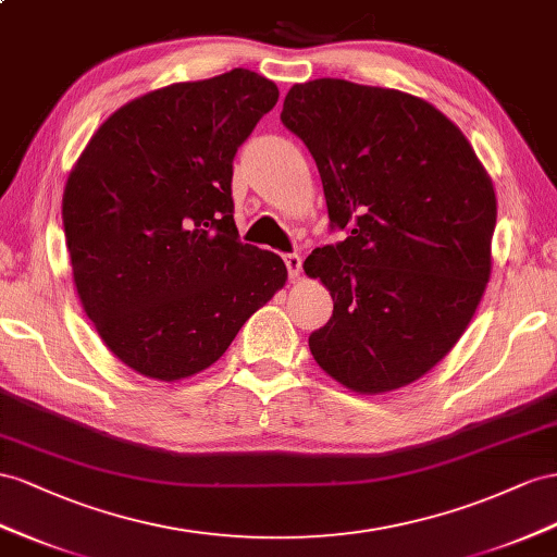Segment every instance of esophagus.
<instances>
[{
  "label": "esophagus",
  "instance_id": "34e87169",
  "mask_svg": "<svg viewBox=\"0 0 557 557\" xmlns=\"http://www.w3.org/2000/svg\"><path fill=\"white\" fill-rule=\"evenodd\" d=\"M284 263H287V270H289V277L292 280L301 277V256H298V253H287V256H284Z\"/></svg>",
  "mask_w": 557,
  "mask_h": 557
}]
</instances>
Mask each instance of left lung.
<instances>
[{
	"label": "left lung",
	"instance_id": "8db88e82",
	"mask_svg": "<svg viewBox=\"0 0 557 557\" xmlns=\"http://www.w3.org/2000/svg\"><path fill=\"white\" fill-rule=\"evenodd\" d=\"M280 120L318 164L332 227L348 233L304 261L334 301L308 338L312 358L352 393L409 386L456 346L490 282L487 169L459 126L397 89L294 84Z\"/></svg>",
	"mask_w": 557,
	"mask_h": 557
}]
</instances>
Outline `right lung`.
I'll return each mask as SVG.
<instances>
[{
    "mask_svg": "<svg viewBox=\"0 0 557 557\" xmlns=\"http://www.w3.org/2000/svg\"><path fill=\"white\" fill-rule=\"evenodd\" d=\"M277 87L245 67L178 82L98 126L63 193L65 245L84 312L140 376L211 367L287 282L277 253L237 239L233 160Z\"/></svg>",
    "mask_w": 557,
    "mask_h": 557,
    "instance_id": "obj_1",
    "label": "right lung"
}]
</instances>
